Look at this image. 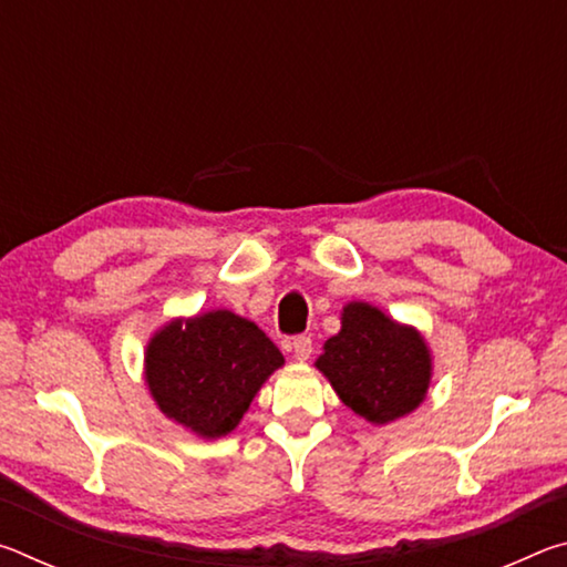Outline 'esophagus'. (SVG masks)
<instances>
[{"instance_id":"1","label":"esophagus","mask_w":567,"mask_h":567,"mask_svg":"<svg viewBox=\"0 0 567 567\" xmlns=\"http://www.w3.org/2000/svg\"><path fill=\"white\" fill-rule=\"evenodd\" d=\"M290 350H292V354L300 362H305V360H310V354H312V338L310 334H297V338H292V342H290Z\"/></svg>"}]
</instances>
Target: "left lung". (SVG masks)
<instances>
[{"instance_id": "8db88e82", "label": "left lung", "mask_w": 567, "mask_h": 567, "mask_svg": "<svg viewBox=\"0 0 567 567\" xmlns=\"http://www.w3.org/2000/svg\"><path fill=\"white\" fill-rule=\"evenodd\" d=\"M340 322L315 368L344 405L372 425L417 410L433 380V352L422 332L362 300L344 305Z\"/></svg>"}]
</instances>
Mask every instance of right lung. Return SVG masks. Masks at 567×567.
<instances>
[{
	"instance_id": "1",
	"label": "right lung",
	"mask_w": 567,
	"mask_h": 567,
	"mask_svg": "<svg viewBox=\"0 0 567 567\" xmlns=\"http://www.w3.org/2000/svg\"><path fill=\"white\" fill-rule=\"evenodd\" d=\"M285 364L252 320L233 310L172 318L145 350V385L159 412L192 435L233 433L257 392Z\"/></svg>"
}]
</instances>
